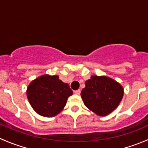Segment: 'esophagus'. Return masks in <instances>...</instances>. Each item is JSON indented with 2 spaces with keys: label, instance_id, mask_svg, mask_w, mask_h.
I'll return each instance as SVG.
<instances>
[{
  "label": "esophagus",
  "instance_id": "34e87169",
  "mask_svg": "<svg viewBox=\"0 0 148 148\" xmlns=\"http://www.w3.org/2000/svg\"><path fill=\"white\" fill-rule=\"evenodd\" d=\"M74 92H75L76 95H80V93H81V90H80V89H77V90H76Z\"/></svg>",
  "mask_w": 148,
  "mask_h": 148
}]
</instances>
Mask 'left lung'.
<instances>
[{"label": "left lung", "mask_w": 148, "mask_h": 148, "mask_svg": "<svg viewBox=\"0 0 148 148\" xmlns=\"http://www.w3.org/2000/svg\"><path fill=\"white\" fill-rule=\"evenodd\" d=\"M81 97L85 106L99 116H106L117 108L123 97V88L107 77L92 76L85 82Z\"/></svg>", "instance_id": "1"}]
</instances>
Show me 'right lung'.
Instances as JSON below:
<instances>
[{
  "label": "right lung",
  "instance_id": "1",
  "mask_svg": "<svg viewBox=\"0 0 148 148\" xmlns=\"http://www.w3.org/2000/svg\"><path fill=\"white\" fill-rule=\"evenodd\" d=\"M72 93L68 84L61 81L58 76H41L31 82L27 89L28 99L33 109L48 117L59 114Z\"/></svg>",
  "mask_w": 148,
  "mask_h": 148
}]
</instances>
